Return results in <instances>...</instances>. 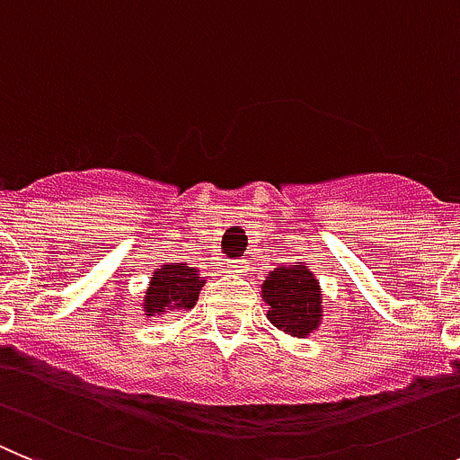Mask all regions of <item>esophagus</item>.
<instances>
[{
	"instance_id": "obj_1",
	"label": "esophagus",
	"mask_w": 460,
	"mask_h": 460,
	"mask_svg": "<svg viewBox=\"0 0 460 460\" xmlns=\"http://www.w3.org/2000/svg\"><path fill=\"white\" fill-rule=\"evenodd\" d=\"M247 259H229L226 261V272H245L247 270Z\"/></svg>"
}]
</instances>
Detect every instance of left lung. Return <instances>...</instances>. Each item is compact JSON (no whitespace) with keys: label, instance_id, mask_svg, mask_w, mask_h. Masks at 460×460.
Segmentation results:
<instances>
[{"label":"left lung","instance_id":"8db88e82","mask_svg":"<svg viewBox=\"0 0 460 460\" xmlns=\"http://www.w3.org/2000/svg\"><path fill=\"white\" fill-rule=\"evenodd\" d=\"M261 297L268 305V321L281 332L305 339L321 325L323 288L305 261L268 272Z\"/></svg>","mask_w":460,"mask_h":460}]
</instances>
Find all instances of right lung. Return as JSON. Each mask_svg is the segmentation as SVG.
I'll use <instances>...</instances> for the list:
<instances>
[{
	"mask_svg": "<svg viewBox=\"0 0 460 460\" xmlns=\"http://www.w3.org/2000/svg\"><path fill=\"white\" fill-rule=\"evenodd\" d=\"M206 279L199 268L190 263H164L155 268L146 284V296L142 300L144 316H163L169 312H190L199 300Z\"/></svg>",
	"mask_w": 460,
	"mask_h": 460,
	"instance_id": "1",
	"label": "right lung"
}]
</instances>
